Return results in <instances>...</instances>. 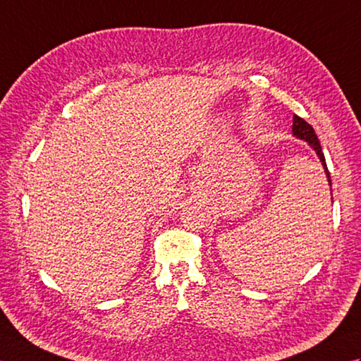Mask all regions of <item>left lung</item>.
<instances>
[{"label": "left lung", "instance_id": "8db88e82", "mask_svg": "<svg viewBox=\"0 0 361 361\" xmlns=\"http://www.w3.org/2000/svg\"><path fill=\"white\" fill-rule=\"evenodd\" d=\"M292 131H293V134L296 135V137H300V139H302V140L309 142L310 147L317 151V154H318L319 160H322V164H323V166H324V171H326V174H327V180H329V185H332L331 174H329V170H327L326 159H324V154H323V151H322V145H319V140H318V137H317L314 128H312V126L306 122V120H302V118L298 117V116H293Z\"/></svg>", "mask_w": 361, "mask_h": 361}]
</instances>
